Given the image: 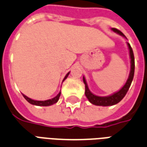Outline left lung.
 Here are the masks:
<instances>
[{"label": "left lung", "mask_w": 147, "mask_h": 147, "mask_svg": "<svg viewBox=\"0 0 147 147\" xmlns=\"http://www.w3.org/2000/svg\"><path fill=\"white\" fill-rule=\"evenodd\" d=\"M112 30L116 33L119 34L122 36L125 37V35L121 32L119 30L116 28H112ZM128 47L129 49V54H130V59H131V70L130 73H129V76L128 79L126 81V84L124 85L123 88H121L120 90L116 93H114L113 95L109 96H106V97H101V96H95L94 94H92L91 92L89 91V89L88 88L87 83L85 78H83V82L85 84V88H86V97L88 99V101L91 103L96 105V106H113L115 104H117L123 98L124 96H126V94L127 93L129 88L130 87V85L132 83V81L133 79V76H134V71H135V61H134V55H133V49L131 48L130 45L129 43Z\"/></svg>", "instance_id": "obj_1"}]
</instances>
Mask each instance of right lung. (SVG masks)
<instances>
[{"instance_id":"obj_1","label":"right lung","mask_w":147,"mask_h":147,"mask_svg":"<svg viewBox=\"0 0 147 147\" xmlns=\"http://www.w3.org/2000/svg\"><path fill=\"white\" fill-rule=\"evenodd\" d=\"M69 75V72L66 75L65 78H64V80L68 77ZM60 96H61V92H59V93L55 97V98H51V99H49V100H45V101H36V100H33V99H31V98H28V97H27L26 96H24V94H23L24 98H25L28 102L29 103L32 104V105H35V106H49L56 103V102L59 101V97H60Z\"/></svg>"}]
</instances>
